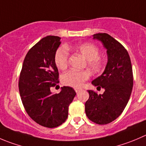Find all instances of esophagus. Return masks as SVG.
<instances>
[{
    "instance_id": "1",
    "label": "esophagus",
    "mask_w": 146,
    "mask_h": 146,
    "mask_svg": "<svg viewBox=\"0 0 146 146\" xmlns=\"http://www.w3.org/2000/svg\"><path fill=\"white\" fill-rule=\"evenodd\" d=\"M80 90H81V89H80V88H76V89H75V91H76V93H78Z\"/></svg>"
}]
</instances>
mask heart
Masks as SVG:
<instances>
[{"mask_svg": "<svg viewBox=\"0 0 146 146\" xmlns=\"http://www.w3.org/2000/svg\"><path fill=\"white\" fill-rule=\"evenodd\" d=\"M74 50L80 53L86 60H88V66L94 72H98L103 68V61L99 57L100 50L94 44L84 43L77 45ZM69 52L67 48L62 46L56 50L54 61L56 66L60 70H65L68 64ZM90 77L88 71H75L70 70L62 76V83L73 88H80L83 83Z\"/></svg>", "mask_w": 146, "mask_h": 146, "instance_id": "obj_1", "label": "heart"}]
</instances>
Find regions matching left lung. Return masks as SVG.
Returning <instances> with one entry per match:
<instances>
[{
  "mask_svg": "<svg viewBox=\"0 0 146 146\" xmlns=\"http://www.w3.org/2000/svg\"><path fill=\"white\" fill-rule=\"evenodd\" d=\"M107 50L108 62L101 76L92 81L105 89L103 94L88 90L89 98L85 104L88 118L99 125L110 123L122 113L132 92L133 69L126 49L107 33L93 35Z\"/></svg>",
  "mask_w": 146,
  "mask_h": 146,
  "instance_id": "8db88e82",
  "label": "left lung"
}]
</instances>
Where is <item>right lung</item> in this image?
I'll return each mask as SVG.
<instances>
[{
	"label": "right lung",
	"instance_id": "obj_1",
	"mask_svg": "<svg viewBox=\"0 0 146 146\" xmlns=\"http://www.w3.org/2000/svg\"><path fill=\"white\" fill-rule=\"evenodd\" d=\"M60 38L48 35L33 46L25 56L18 87L23 105L35 122L46 128H56L66 121L68 106L76 95L74 89L63 86L53 94L50 88L58 80L54 61Z\"/></svg>",
	"mask_w": 146,
	"mask_h": 146
}]
</instances>
